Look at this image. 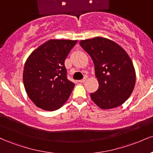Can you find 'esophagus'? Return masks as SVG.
<instances>
[{
    "label": "esophagus",
    "mask_w": 153,
    "mask_h": 153,
    "mask_svg": "<svg viewBox=\"0 0 153 153\" xmlns=\"http://www.w3.org/2000/svg\"><path fill=\"white\" fill-rule=\"evenodd\" d=\"M85 80H86V78H84L83 79H82V80H79V82H81V83H83V82H85Z\"/></svg>",
    "instance_id": "esophagus-1"
}]
</instances>
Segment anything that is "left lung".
Masks as SVG:
<instances>
[{"mask_svg": "<svg viewBox=\"0 0 153 153\" xmlns=\"http://www.w3.org/2000/svg\"><path fill=\"white\" fill-rule=\"evenodd\" d=\"M80 46L94 63L99 88L91 94L93 101L103 109L118 107L130 96L135 85V71L125 50L108 39L82 40Z\"/></svg>", "mask_w": 153, "mask_h": 153, "instance_id": "left-lung-1", "label": "left lung"}]
</instances>
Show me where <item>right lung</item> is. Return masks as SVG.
Returning <instances> with one entry per match:
<instances>
[{"label": "right lung", "mask_w": 153, "mask_h": 153, "mask_svg": "<svg viewBox=\"0 0 153 153\" xmlns=\"http://www.w3.org/2000/svg\"><path fill=\"white\" fill-rule=\"evenodd\" d=\"M77 42L49 40L28 57L23 80L26 94L36 106L54 111L68 99L75 84L68 79L65 60Z\"/></svg>", "instance_id": "add662e5"}]
</instances>
